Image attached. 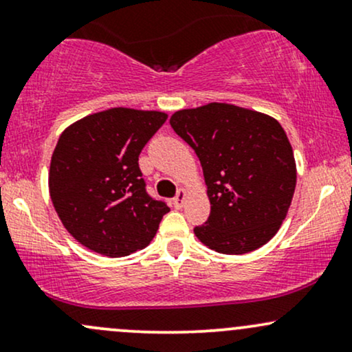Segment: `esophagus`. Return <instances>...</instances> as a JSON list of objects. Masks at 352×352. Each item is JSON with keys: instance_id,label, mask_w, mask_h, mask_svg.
I'll return each instance as SVG.
<instances>
[{"instance_id": "esophagus-1", "label": "esophagus", "mask_w": 352, "mask_h": 352, "mask_svg": "<svg viewBox=\"0 0 352 352\" xmlns=\"http://www.w3.org/2000/svg\"><path fill=\"white\" fill-rule=\"evenodd\" d=\"M185 199H187V192L180 188L179 192H177L175 199H173V205H175V208H182V207H184Z\"/></svg>"}]
</instances>
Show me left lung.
Wrapping results in <instances>:
<instances>
[{
  "label": "left lung",
  "instance_id": "1",
  "mask_svg": "<svg viewBox=\"0 0 352 352\" xmlns=\"http://www.w3.org/2000/svg\"><path fill=\"white\" fill-rule=\"evenodd\" d=\"M204 168L210 217L193 228L208 248L243 254L280 230L296 187V162L286 132L261 112L210 102L170 117Z\"/></svg>",
  "mask_w": 352,
  "mask_h": 352
}]
</instances>
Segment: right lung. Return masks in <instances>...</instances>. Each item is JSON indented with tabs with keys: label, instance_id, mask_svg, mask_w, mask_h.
Returning <instances> with one entry per match:
<instances>
[{
	"label": "right lung",
	"instance_id": "right-lung-1",
	"mask_svg": "<svg viewBox=\"0 0 352 352\" xmlns=\"http://www.w3.org/2000/svg\"><path fill=\"white\" fill-rule=\"evenodd\" d=\"M159 111L114 107L71 124L51 157L50 195L64 228L111 258L145 248L170 208L145 192L144 145L162 127Z\"/></svg>",
	"mask_w": 352,
	"mask_h": 352
}]
</instances>
